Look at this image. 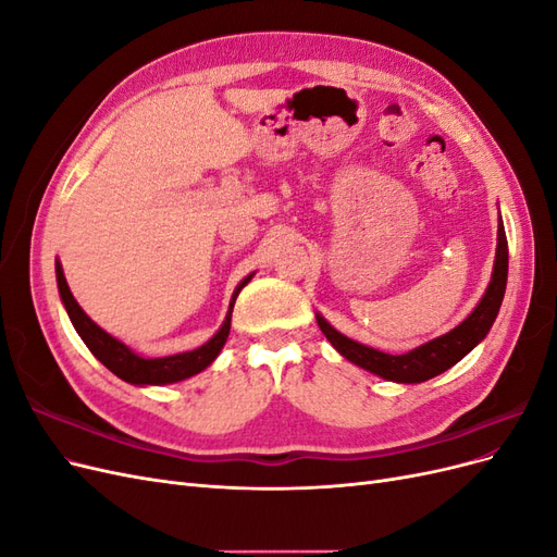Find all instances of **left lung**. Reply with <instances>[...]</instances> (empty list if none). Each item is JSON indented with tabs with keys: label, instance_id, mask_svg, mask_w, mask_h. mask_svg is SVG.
<instances>
[{
	"label": "left lung",
	"instance_id": "left-lung-1",
	"mask_svg": "<svg viewBox=\"0 0 557 557\" xmlns=\"http://www.w3.org/2000/svg\"><path fill=\"white\" fill-rule=\"evenodd\" d=\"M507 274H509V246H507V234H504V225L499 223L493 278H491V285H487L483 299L479 301V307L448 334L436 336V339L404 352V356H391V352H383V350L352 342L342 332H336L323 315H315V320H318V327L327 336V342L352 364H358L367 369V372H372L387 381L423 383L436 374L446 372V369H450L455 362H460L467 352L474 348L487 332H491L502 307L504 290H507Z\"/></svg>",
	"mask_w": 557,
	"mask_h": 557
}]
</instances>
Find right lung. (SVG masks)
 <instances>
[{
	"label": "right lung",
	"mask_w": 557,
	"mask_h": 557,
	"mask_svg": "<svg viewBox=\"0 0 557 557\" xmlns=\"http://www.w3.org/2000/svg\"><path fill=\"white\" fill-rule=\"evenodd\" d=\"M55 276H58V288H60V297L64 301V309H66V313H70L72 323H74L78 336L83 339V344H86L92 356L99 362H102L107 369H111V372L117 379H123V381L134 383V385L176 383V381H183V379H190V376L199 374L201 369H207L218 358V352H221V348L227 342L234 299H237V295L242 293L244 285L250 281V276H248L239 283L237 293H234V297H232V305H230L225 323H223L221 330L215 332L213 339H209L205 346H199L195 350L178 352V356L148 360V358L137 356V352H132L123 342L113 339L111 334H107L102 327L92 323V320L86 315V311L78 307V301L74 299L70 285H66V278L62 274L60 262H55Z\"/></svg>",
	"instance_id": "obj_1"
}]
</instances>
